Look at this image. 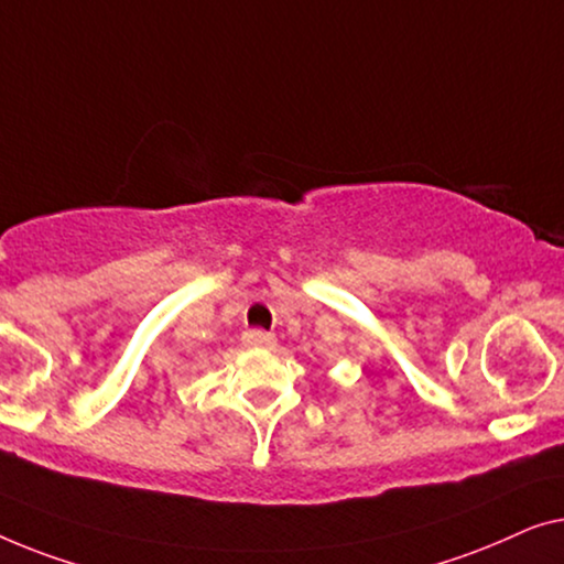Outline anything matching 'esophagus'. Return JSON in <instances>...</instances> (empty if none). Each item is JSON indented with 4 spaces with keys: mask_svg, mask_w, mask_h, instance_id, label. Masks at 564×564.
<instances>
[{
    "mask_svg": "<svg viewBox=\"0 0 564 564\" xmlns=\"http://www.w3.org/2000/svg\"><path fill=\"white\" fill-rule=\"evenodd\" d=\"M242 343L248 347H273L275 345V337L271 335V332L265 329H248L242 335Z\"/></svg>",
    "mask_w": 564,
    "mask_h": 564,
    "instance_id": "esophagus-1",
    "label": "esophagus"
}]
</instances>
